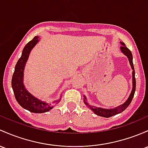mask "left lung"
<instances>
[{
	"label": "left lung",
	"mask_w": 148,
	"mask_h": 148,
	"mask_svg": "<svg viewBox=\"0 0 148 148\" xmlns=\"http://www.w3.org/2000/svg\"><path fill=\"white\" fill-rule=\"evenodd\" d=\"M121 50L122 51V53H124L125 56H127V58H129V60L130 62V64H131V68L133 69L132 72V76H133V88L132 91H131V94L129 95V98H128V100H126V102L125 103L123 104V105H120V106L117 107V108L112 109V110H107V109H103L101 108H97V107L94 106H90L88 103H86V98L84 96V103L86 104L87 107H88L90 110L93 112L95 114L98 115V116H103V117H110V116H114V115L117 114H119L122 112L123 111H124L126 108L129 107V105L131 104V101H132L133 98L134 96L135 91H136V78H135V70H134V63H133V56L132 53H131V50H130L125 45V44L123 42H121Z\"/></svg>",
	"instance_id": "obj_1"
}]
</instances>
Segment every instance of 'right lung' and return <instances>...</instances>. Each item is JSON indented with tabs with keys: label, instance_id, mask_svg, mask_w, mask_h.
Returning a JSON list of instances; mask_svg holds the SVG:
<instances>
[{
	"label": "right lung",
	"instance_id": "1",
	"mask_svg": "<svg viewBox=\"0 0 148 148\" xmlns=\"http://www.w3.org/2000/svg\"><path fill=\"white\" fill-rule=\"evenodd\" d=\"M38 36H36L24 46L22 50V56L18 60L14 67V71L12 78V90L17 103L24 109L34 113H43L48 112L54 107L55 105L60 101V100H56L53 103L54 105L51 106V105L40 101V100L35 98L24 88L23 84L24 65L28 59L30 51L38 43Z\"/></svg>",
	"mask_w": 148,
	"mask_h": 148
}]
</instances>
